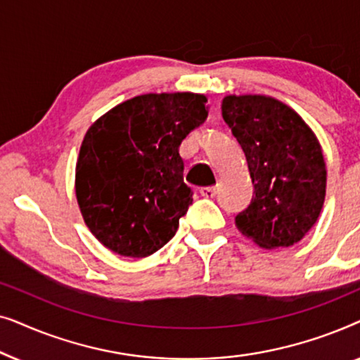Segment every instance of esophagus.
Here are the masks:
<instances>
[{
  "instance_id": "obj_1",
  "label": "esophagus",
  "mask_w": 360,
  "mask_h": 360,
  "mask_svg": "<svg viewBox=\"0 0 360 360\" xmlns=\"http://www.w3.org/2000/svg\"><path fill=\"white\" fill-rule=\"evenodd\" d=\"M200 193L201 196H205V198H213L216 195V188L214 186H203V188H200Z\"/></svg>"
}]
</instances>
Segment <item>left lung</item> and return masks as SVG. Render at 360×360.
<instances>
[{"label":"left lung","mask_w":360,"mask_h":360,"mask_svg":"<svg viewBox=\"0 0 360 360\" xmlns=\"http://www.w3.org/2000/svg\"><path fill=\"white\" fill-rule=\"evenodd\" d=\"M221 110L254 185L236 228L262 249L297 244L318 221L326 196V162L316 134L297 111L267 95H226Z\"/></svg>","instance_id":"1"}]
</instances>
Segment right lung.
<instances>
[{
	"label": "right lung",
	"mask_w": 360,
	"mask_h": 360,
	"mask_svg": "<svg viewBox=\"0 0 360 360\" xmlns=\"http://www.w3.org/2000/svg\"><path fill=\"white\" fill-rule=\"evenodd\" d=\"M201 93H146L88 127L75 195L90 233L112 252L147 257L169 243L193 201L184 181L181 141L208 116Z\"/></svg>",
	"instance_id": "add662e5"
}]
</instances>
